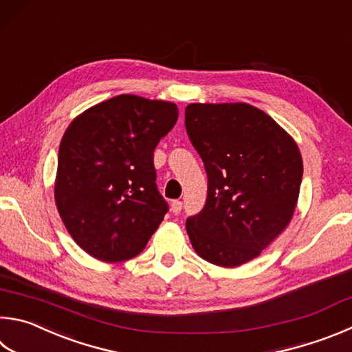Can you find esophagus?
<instances>
[{
	"mask_svg": "<svg viewBox=\"0 0 352 352\" xmlns=\"http://www.w3.org/2000/svg\"><path fill=\"white\" fill-rule=\"evenodd\" d=\"M182 209H183V201H180V200H174L170 203V210L172 212H174L175 215L177 214H180L182 212Z\"/></svg>",
	"mask_w": 352,
	"mask_h": 352,
	"instance_id": "obj_1",
	"label": "esophagus"
}]
</instances>
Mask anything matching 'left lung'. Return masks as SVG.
I'll use <instances>...</instances> for the list:
<instances>
[{"instance_id": "left-lung-1", "label": "left lung", "mask_w": 352, "mask_h": 352, "mask_svg": "<svg viewBox=\"0 0 352 352\" xmlns=\"http://www.w3.org/2000/svg\"><path fill=\"white\" fill-rule=\"evenodd\" d=\"M184 126L208 175L206 203L186 220L190 243L209 263L240 266L291 221L302 155L270 115L246 103L189 104Z\"/></svg>"}]
</instances>
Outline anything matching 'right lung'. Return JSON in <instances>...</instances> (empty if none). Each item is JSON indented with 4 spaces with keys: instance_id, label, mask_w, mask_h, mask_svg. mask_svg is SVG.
<instances>
[{
    "instance_id": "1",
    "label": "right lung",
    "mask_w": 352,
    "mask_h": 352,
    "mask_svg": "<svg viewBox=\"0 0 352 352\" xmlns=\"http://www.w3.org/2000/svg\"><path fill=\"white\" fill-rule=\"evenodd\" d=\"M174 103L118 95L78 115L58 151L55 201L69 234L103 261L137 257L169 210L154 151L175 126Z\"/></svg>"
}]
</instances>
